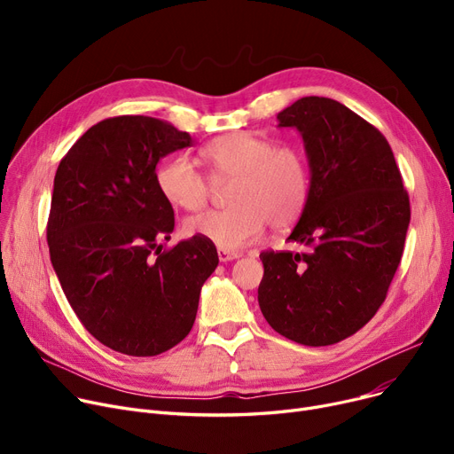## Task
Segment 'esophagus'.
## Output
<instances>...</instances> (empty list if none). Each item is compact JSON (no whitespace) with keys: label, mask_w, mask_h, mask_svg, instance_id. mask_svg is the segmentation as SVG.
<instances>
[{"label":"esophagus","mask_w":454,"mask_h":454,"mask_svg":"<svg viewBox=\"0 0 454 454\" xmlns=\"http://www.w3.org/2000/svg\"><path fill=\"white\" fill-rule=\"evenodd\" d=\"M217 255H219V261H223V263H226V261H233V259L239 257L241 254L230 252V250H226V248H217Z\"/></svg>","instance_id":"esophagus-1"}]
</instances>
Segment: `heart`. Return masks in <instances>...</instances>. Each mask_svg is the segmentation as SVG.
<instances>
[{
    "mask_svg": "<svg viewBox=\"0 0 454 454\" xmlns=\"http://www.w3.org/2000/svg\"><path fill=\"white\" fill-rule=\"evenodd\" d=\"M200 156L213 184L233 182L228 195L231 207L187 219V235L237 250L267 224L285 230L298 221L311 193V169L298 147L274 145L265 136L243 130L211 139ZM156 185L167 202L187 211L206 207L211 195L207 180L185 156L163 161L156 171Z\"/></svg>",
    "mask_w": 454,
    "mask_h": 454,
    "instance_id": "heart-1",
    "label": "heart"
}]
</instances>
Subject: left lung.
Wrapping results in <instances>:
<instances>
[{"instance_id":"8db88e82","label":"left lung","mask_w":454,"mask_h":454,"mask_svg":"<svg viewBox=\"0 0 454 454\" xmlns=\"http://www.w3.org/2000/svg\"><path fill=\"white\" fill-rule=\"evenodd\" d=\"M278 121L303 137L311 193L289 235L303 252H261L257 301L285 339L337 344L387 298L411 223L409 193L387 137L339 101L301 98Z\"/></svg>"}]
</instances>
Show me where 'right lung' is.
<instances>
[{
	"label": "right lung",
	"mask_w": 454,
	"mask_h": 454,
	"mask_svg": "<svg viewBox=\"0 0 454 454\" xmlns=\"http://www.w3.org/2000/svg\"><path fill=\"white\" fill-rule=\"evenodd\" d=\"M193 139L147 115H117L88 129L55 175L47 245L81 324L106 348L154 356L195 324L215 247L191 237L173 248L175 211L156 185L160 158Z\"/></svg>",
	"instance_id": "right-lung-1"
}]
</instances>
